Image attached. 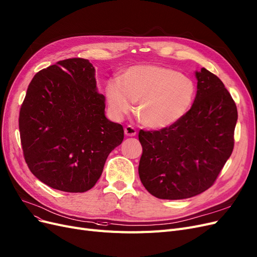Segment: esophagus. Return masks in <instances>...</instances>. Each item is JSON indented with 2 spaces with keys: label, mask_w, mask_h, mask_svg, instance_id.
Segmentation results:
<instances>
[{
  "label": "esophagus",
  "mask_w": 257,
  "mask_h": 257,
  "mask_svg": "<svg viewBox=\"0 0 257 257\" xmlns=\"http://www.w3.org/2000/svg\"><path fill=\"white\" fill-rule=\"evenodd\" d=\"M136 133H137V132H136L135 127H133L132 125H127V126L124 127V134H125L126 136L133 137V136L136 135Z\"/></svg>",
  "instance_id": "1"
}]
</instances>
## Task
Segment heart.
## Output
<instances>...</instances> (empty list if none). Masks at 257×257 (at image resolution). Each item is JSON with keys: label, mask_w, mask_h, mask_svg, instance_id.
<instances>
[{"label": "heart", "mask_w": 257, "mask_h": 257, "mask_svg": "<svg viewBox=\"0 0 257 257\" xmlns=\"http://www.w3.org/2000/svg\"><path fill=\"white\" fill-rule=\"evenodd\" d=\"M105 96L113 118L121 119L137 102L139 120L148 127L161 130L188 112L196 98V85L171 68L139 65L125 69L119 78H110Z\"/></svg>", "instance_id": "b5f03b06"}]
</instances>
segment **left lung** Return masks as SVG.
<instances>
[{"instance_id": "obj_1", "label": "left lung", "mask_w": 257, "mask_h": 257, "mask_svg": "<svg viewBox=\"0 0 257 257\" xmlns=\"http://www.w3.org/2000/svg\"><path fill=\"white\" fill-rule=\"evenodd\" d=\"M196 77V99L179 122L139 132V178L158 199H188L205 191L233 152L236 104L221 79L205 68Z\"/></svg>"}]
</instances>
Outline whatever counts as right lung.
I'll return each instance as SVG.
<instances>
[{"label":"right lung","instance_id":"right-lung-1","mask_svg":"<svg viewBox=\"0 0 257 257\" xmlns=\"http://www.w3.org/2000/svg\"><path fill=\"white\" fill-rule=\"evenodd\" d=\"M88 59L60 60L35 74L19 116L23 155L31 172L66 192L91 189L124 131L105 117Z\"/></svg>","mask_w":257,"mask_h":257}]
</instances>
